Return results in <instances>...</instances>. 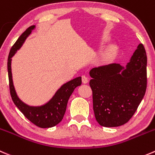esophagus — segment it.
I'll return each mask as SVG.
<instances>
[{"label": "esophagus", "mask_w": 155, "mask_h": 155, "mask_svg": "<svg viewBox=\"0 0 155 155\" xmlns=\"http://www.w3.org/2000/svg\"><path fill=\"white\" fill-rule=\"evenodd\" d=\"M82 82H83L84 84L88 83V78H87V76H82Z\"/></svg>", "instance_id": "34e87169"}]
</instances>
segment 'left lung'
Returning a JSON list of instances; mask_svg holds the SVG:
<instances>
[{
  "label": "left lung",
  "mask_w": 155,
  "mask_h": 155,
  "mask_svg": "<svg viewBox=\"0 0 155 155\" xmlns=\"http://www.w3.org/2000/svg\"><path fill=\"white\" fill-rule=\"evenodd\" d=\"M89 74L97 123L104 127L127 124L146 91L147 55L143 45H139L125 68L119 64H111L94 67Z\"/></svg>",
  "instance_id": "1"
}]
</instances>
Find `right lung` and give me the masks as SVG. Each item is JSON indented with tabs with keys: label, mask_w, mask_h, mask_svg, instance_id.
<instances>
[{
	"label": "right lung",
	"mask_w": 155,
	"mask_h": 155,
	"mask_svg": "<svg viewBox=\"0 0 155 155\" xmlns=\"http://www.w3.org/2000/svg\"><path fill=\"white\" fill-rule=\"evenodd\" d=\"M35 28V25L28 27L19 37L10 49L7 60V70H8L9 86L12 100L18 109L23 114L25 117L31 121L33 124L41 128H50L58 125L64 117L67 109V102L75 88L82 84L81 76L75 78L64 84L57 91L54 95L45 104L38 107L28 106L18 97L15 91L12 79L11 58L16 54L24 43L26 38L31 34V31Z\"/></svg>",
	"instance_id": "right-lung-1"
}]
</instances>
